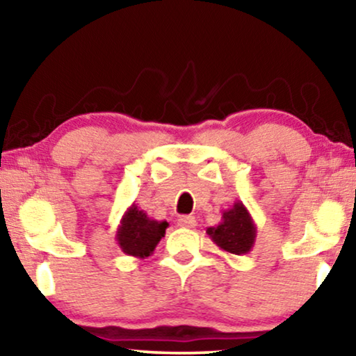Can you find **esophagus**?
Here are the masks:
<instances>
[{"label":"esophagus","instance_id":"34e87169","mask_svg":"<svg viewBox=\"0 0 356 356\" xmlns=\"http://www.w3.org/2000/svg\"><path fill=\"white\" fill-rule=\"evenodd\" d=\"M178 225L183 228H194L196 227V218L193 216H181L178 218Z\"/></svg>","mask_w":356,"mask_h":356}]
</instances>
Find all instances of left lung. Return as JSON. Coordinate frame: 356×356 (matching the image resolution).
Here are the masks:
<instances>
[{
	"label": "left lung",
	"instance_id": "left-lung-1",
	"mask_svg": "<svg viewBox=\"0 0 356 356\" xmlns=\"http://www.w3.org/2000/svg\"><path fill=\"white\" fill-rule=\"evenodd\" d=\"M206 233L220 250L236 256L248 254L256 241L254 220L241 201L223 211L222 222L209 227Z\"/></svg>",
	"mask_w": 356,
	"mask_h": 356
}]
</instances>
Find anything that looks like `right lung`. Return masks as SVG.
<instances>
[{"label": "right lung", "instance_id": "1", "mask_svg": "<svg viewBox=\"0 0 356 356\" xmlns=\"http://www.w3.org/2000/svg\"><path fill=\"white\" fill-rule=\"evenodd\" d=\"M167 227V220H154L133 204L121 218L118 230H116V241L124 254L144 259L152 254L155 246L159 245L162 236H165Z\"/></svg>", "mask_w": 356, "mask_h": 356}]
</instances>
